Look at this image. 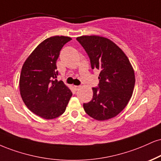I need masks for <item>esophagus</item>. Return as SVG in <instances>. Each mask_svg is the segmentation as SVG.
I'll list each match as a JSON object with an SVG mask.
<instances>
[{
  "label": "esophagus",
  "mask_w": 161,
  "mask_h": 161,
  "mask_svg": "<svg viewBox=\"0 0 161 161\" xmlns=\"http://www.w3.org/2000/svg\"><path fill=\"white\" fill-rule=\"evenodd\" d=\"M73 88H74V89L75 91H77V90H79V88H80V86H73Z\"/></svg>",
  "instance_id": "1"
}]
</instances>
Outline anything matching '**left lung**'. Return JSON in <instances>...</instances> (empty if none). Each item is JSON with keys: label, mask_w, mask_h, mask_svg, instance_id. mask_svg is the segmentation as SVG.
I'll use <instances>...</instances> for the list:
<instances>
[{"label": "left lung", "mask_w": 161, "mask_h": 161, "mask_svg": "<svg viewBox=\"0 0 161 161\" xmlns=\"http://www.w3.org/2000/svg\"><path fill=\"white\" fill-rule=\"evenodd\" d=\"M88 54L92 69L100 71L99 84L93 88V98L83 104L86 112L98 121L119 115L133 94L135 75L122 50L109 39L99 36L76 38Z\"/></svg>", "instance_id": "left-lung-1"}]
</instances>
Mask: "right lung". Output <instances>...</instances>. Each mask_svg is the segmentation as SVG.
Returning a JSON list of instances; mask_svg holds the SVG:
<instances>
[{"label": "right lung", "mask_w": 161, "mask_h": 161, "mask_svg": "<svg viewBox=\"0 0 161 161\" xmlns=\"http://www.w3.org/2000/svg\"><path fill=\"white\" fill-rule=\"evenodd\" d=\"M69 36H55L40 43L25 61L19 89L23 102L34 114L45 119L59 117L65 112L73 94L58 81L56 61Z\"/></svg>", "instance_id": "add662e5"}]
</instances>
